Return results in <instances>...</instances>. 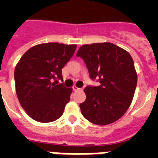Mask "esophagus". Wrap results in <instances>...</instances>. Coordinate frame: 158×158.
<instances>
[{
  "label": "esophagus",
  "mask_w": 158,
  "mask_h": 158,
  "mask_svg": "<svg viewBox=\"0 0 158 158\" xmlns=\"http://www.w3.org/2000/svg\"><path fill=\"white\" fill-rule=\"evenodd\" d=\"M73 90L74 92H77V91H79V90H81V89L77 88V86H73Z\"/></svg>",
  "instance_id": "34e87169"
}]
</instances>
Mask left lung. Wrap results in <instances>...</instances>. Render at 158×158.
<instances>
[{
    "label": "left lung",
    "mask_w": 158,
    "mask_h": 158,
    "mask_svg": "<svg viewBox=\"0 0 158 158\" xmlns=\"http://www.w3.org/2000/svg\"><path fill=\"white\" fill-rule=\"evenodd\" d=\"M77 56L84 60L92 80L99 86L85 88L86 100L80 104L82 115L96 125H107L129 108L137 85V73L129 53L111 43L86 44Z\"/></svg>",
    "instance_id": "1"
}]
</instances>
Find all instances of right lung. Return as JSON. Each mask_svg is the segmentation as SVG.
<instances>
[{
  "instance_id": "add662e5",
  "label": "right lung",
  "mask_w": 158,
  "mask_h": 158,
  "mask_svg": "<svg viewBox=\"0 0 158 158\" xmlns=\"http://www.w3.org/2000/svg\"><path fill=\"white\" fill-rule=\"evenodd\" d=\"M76 48L74 44L42 43L29 49L16 65L14 79L18 100L34 120L53 122L63 114L72 89L55 82L62 81V69Z\"/></svg>"
}]
</instances>
